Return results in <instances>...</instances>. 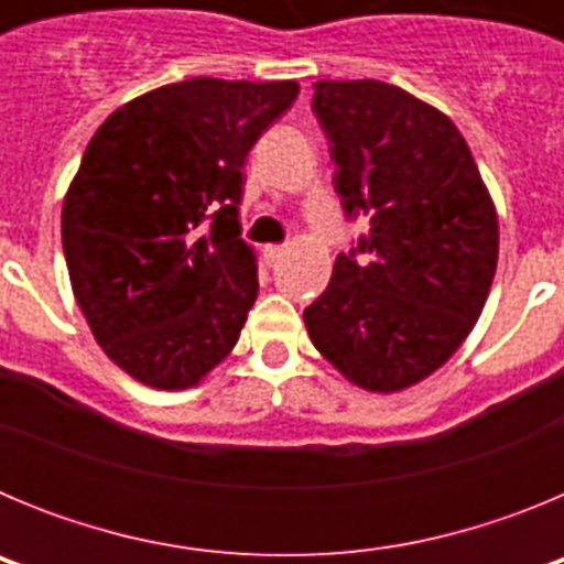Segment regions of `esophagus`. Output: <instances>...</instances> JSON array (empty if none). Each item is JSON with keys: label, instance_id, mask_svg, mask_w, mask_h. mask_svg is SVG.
<instances>
[{"label": "esophagus", "instance_id": "esophagus-1", "mask_svg": "<svg viewBox=\"0 0 564 564\" xmlns=\"http://www.w3.org/2000/svg\"><path fill=\"white\" fill-rule=\"evenodd\" d=\"M262 253H265V262H268V265H276L279 257L285 253V248H282V246H265V251H262Z\"/></svg>", "mask_w": 564, "mask_h": 564}]
</instances>
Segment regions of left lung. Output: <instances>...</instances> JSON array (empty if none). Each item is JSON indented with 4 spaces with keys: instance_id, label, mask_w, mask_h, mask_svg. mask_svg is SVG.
I'll list each match as a JSON object with an SVG mask.
<instances>
[{
    "instance_id": "1",
    "label": "left lung",
    "mask_w": 564,
    "mask_h": 564,
    "mask_svg": "<svg viewBox=\"0 0 564 564\" xmlns=\"http://www.w3.org/2000/svg\"><path fill=\"white\" fill-rule=\"evenodd\" d=\"M313 89L333 186L370 234L336 257L305 307L307 336L356 387L401 392L449 361L480 318L500 248L495 203L441 109L372 78Z\"/></svg>"
}]
</instances>
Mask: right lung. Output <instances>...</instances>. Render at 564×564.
Returning a JSON list of instances; mask_svg holds the SVG:
<instances>
[{
    "instance_id": "right-lung-1",
    "label": "right lung",
    "mask_w": 564,
    "mask_h": 564,
    "mask_svg": "<svg viewBox=\"0 0 564 564\" xmlns=\"http://www.w3.org/2000/svg\"><path fill=\"white\" fill-rule=\"evenodd\" d=\"M296 96V82L188 78L93 134L64 197V259L89 330L134 381L188 390L234 350L259 291L242 166Z\"/></svg>"
}]
</instances>
